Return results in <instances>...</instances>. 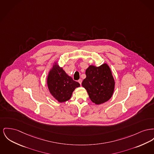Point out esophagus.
Masks as SVG:
<instances>
[{"label":"esophagus","mask_w":154,"mask_h":154,"mask_svg":"<svg viewBox=\"0 0 154 154\" xmlns=\"http://www.w3.org/2000/svg\"><path fill=\"white\" fill-rule=\"evenodd\" d=\"M78 82L80 84V85H82V79H79V80H78Z\"/></svg>","instance_id":"obj_1"}]
</instances>
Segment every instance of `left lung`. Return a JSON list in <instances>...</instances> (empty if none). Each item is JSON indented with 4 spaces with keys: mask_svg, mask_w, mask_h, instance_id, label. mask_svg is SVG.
<instances>
[{
    "mask_svg": "<svg viewBox=\"0 0 154 154\" xmlns=\"http://www.w3.org/2000/svg\"><path fill=\"white\" fill-rule=\"evenodd\" d=\"M85 74L82 85L86 89L91 100L97 105L108 101L115 88L114 79L108 64H103L99 67L90 66Z\"/></svg>",
    "mask_w": 154,
    "mask_h": 154,
    "instance_id": "left-lung-1",
    "label": "left lung"
}]
</instances>
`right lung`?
I'll return each instance as SVG.
<instances>
[{"mask_svg":"<svg viewBox=\"0 0 154 154\" xmlns=\"http://www.w3.org/2000/svg\"><path fill=\"white\" fill-rule=\"evenodd\" d=\"M47 83L51 94L59 102L70 100L73 91L80 87L78 82L73 80L56 64L49 73Z\"/></svg>","mask_w":154,"mask_h":154,"instance_id":"right-lung-1","label":"right lung"}]
</instances>
